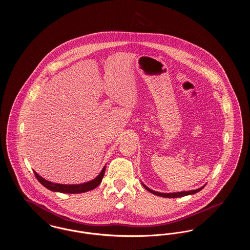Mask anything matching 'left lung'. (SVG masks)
Segmentation results:
<instances>
[{"instance_id":"1","label":"left lung","mask_w":250,"mask_h":250,"mask_svg":"<svg viewBox=\"0 0 250 250\" xmlns=\"http://www.w3.org/2000/svg\"><path fill=\"white\" fill-rule=\"evenodd\" d=\"M143 186L145 188V189H147L149 192H151L152 194H155V195H157V196H159V197H164V198H180V197H185V196H188V195H193V194H195V193L202 190V188L205 187V185H204V186H202V188H197V189H195V190L181 191V192H174V193H161V192H157V191L150 189V188H149L148 187H146L143 183Z\"/></svg>"}]
</instances>
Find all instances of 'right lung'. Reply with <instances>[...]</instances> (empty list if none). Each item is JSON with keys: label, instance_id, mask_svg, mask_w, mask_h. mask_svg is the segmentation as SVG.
Wrapping results in <instances>:
<instances>
[{"label": "right lung", "instance_id": "1", "mask_svg": "<svg viewBox=\"0 0 250 250\" xmlns=\"http://www.w3.org/2000/svg\"><path fill=\"white\" fill-rule=\"evenodd\" d=\"M105 170H106V166H104L101 172L95 179H93L92 181H89L87 183L79 184V185H62V184L51 183L49 181L45 180L43 177H41L35 170H34V172H35L36 179L39 181V183L49 190L53 191V192H61V193H68V194H79V193H83V192L95 189V188L97 186H99V184L102 182V179L105 174Z\"/></svg>", "mask_w": 250, "mask_h": 250}]
</instances>
